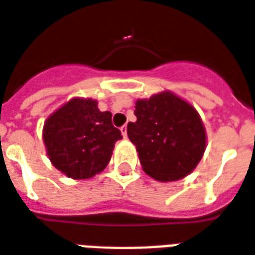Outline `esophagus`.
<instances>
[{
	"label": "esophagus",
	"instance_id": "1",
	"mask_svg": "<svg viewBox=\"0 0 255 255\" xmlns=\"http://www.w3.org/2000/svg\"><path fill=\"white\" fill-rule=\"evenodd\" d=\"M121 133H122V135H124V138H126L128 137V126L124 125L122 128H121Z\"/></svg>",
	"mask_w": 255,
	"mask_h": 255
}]
</instances>
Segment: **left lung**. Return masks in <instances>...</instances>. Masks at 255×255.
<instances>
[{
	"mask_svg": "<svg viewBox=\"0 0 255 255\" xmlns=\"http://www.w3.org/2000/svg\"><path fill=\"white\" fill-rule=\"evenodd\" d=\"M135 122L128 124L145 174L160 182L179 181L196 168L206 148L198 111L171 91L137 99Z\"/></svg>",
	"mask_w": 255,
	"mask_h": 255,
	"instance_id": "8db88e82",
	"label": "left lung"
}]
</instances>
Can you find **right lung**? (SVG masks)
<instances>
[{
  "instance_id": "right-lung-1",
  "label": "right lung",
  "mask_w": 255,
  "mask_h": 255,
  "mask_svg": "<svg viewBox=\"0 0 255 255\" xmlns=\"http://www.w3.org/2000/svg\"><path fill=\"white\" fill-rule=\"evenodd\" d=\"M42 133L51 164L72 179L102 172L122 138L111 124V113L100 111L91 98L68 100L46 120Z\"/></svg>"
}]
</instances>
